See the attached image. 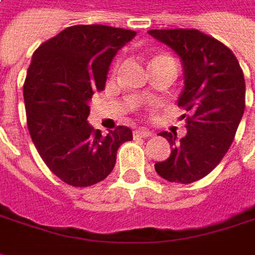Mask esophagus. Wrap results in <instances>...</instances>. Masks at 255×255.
<instances>
[{
	"label": "esophagus",
	"mask_w": 255,
	"mask_h": 255,
	"mask_svg": "<svg viewBox=\"0 0 255 255\" xmlns=\"http://www.w3.org/2000/svg\"><path fill=\"white\" fill-rule=\"evenodd\" d=\"M154 132L149 131L148 128H138L134 131V136H142V138H146V136H152Z\"/></svg>",
	"instance_id": "34e87169"
}]
</instances>
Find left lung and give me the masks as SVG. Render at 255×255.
Returning <instances> with one entry per match:
<instances>
[{"mask_svg": "<svg viewBox=\"0 0 255 255\" xmlns=\"http://www.w3.org/2000/svg\"><path fill=\"white\" fill-rule=\"evenodd\" d=\"M155 39L180 57L185 87L178 106L188 111L186 135L163 131L173 146L155 171L169 182L192 183L205 178L232 145L246 107V82L237 57L222 42L198 29H152Z\"/></svg>", "mask_w": 255, "mask_h": 255, "instance_id": "obj_1", "label": "left lung"}]
</instances>
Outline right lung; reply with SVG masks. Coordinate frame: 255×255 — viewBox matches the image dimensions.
Wrapping results in <instances>:
<instances>
[{"label": "right lung", "instance_id": "add662e5", "mask_svg": "<svg viewBox=\"0 0 255 255\" xmlns=\"http://www.w3.org/2000/svg\"><path fill=\"white\" fill-rule=\"evenodd\" d=\"M135 35L106 25H75L32 56L23 83L28 129L43 162L67 185L86 188L106 179L120 145L132 139L124 126L103 136L87 117L89 101L104 89L113 59Z\"/></svg>", "mask_w": 255, "mask_h": 255}]
</instances>
